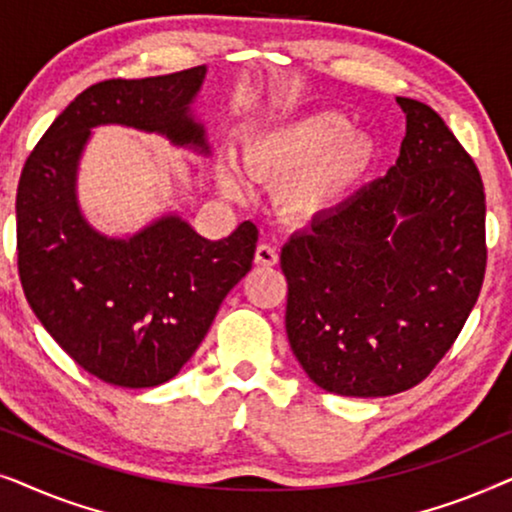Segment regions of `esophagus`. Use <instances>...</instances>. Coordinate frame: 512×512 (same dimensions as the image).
<instances>
[{"instance_id": "obj_1", "label": "esophagus", "mask_w": 512, "mask_h": 512, "mask_svg": "<svg viewBox=\"0 0 512 512\" xmlns=\"http://www.w3.org/2000/svg\"><path fill=\"white\" fill-rule=\"evenodd\" d=\"M254 261H256V265H268V268H270V265H277L279 254H277L275 247H270V244H258Z\"/></svg>"}]
</instances>
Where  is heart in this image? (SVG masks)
Segmentation results:
<instances>
[{"label":"heart","mask_w":512,"mask_h":512,"mask_svg":"<svg viewBox=\"0 0 512 512\" xmlns=\"http://www.w3.org/2000/svg\"><path fill=\"white\" fill-rule=\"evenodd\" d=\"M375 156L368 132L349 128L340 111L321 109L251 139L242 160L254 181L282 184L279 200L293 219L314 221L345 205ZM221 186L228 195L242 193L230 172H223Z\"/></svg>","instance_id":"obj_1"}]
</instances>
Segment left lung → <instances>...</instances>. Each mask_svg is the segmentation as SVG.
Masks as SVG:
<instances>
[{"label":"left lung","mask_w":512,"mask_h":512,"mask_svg":"<svg viewBox=\"0 0 512 512\" xmlns=\"http://www.w3.org/2000/svg\"><path fill=\"white\" fill-rule=\"evenodd\" d=\"M382 179L284 244L286 335L317 387L377 398L415 387L457 340L485 279V188L424 102Z\"/></svg>","instance_id":"left-lung-1"}]
</instances>
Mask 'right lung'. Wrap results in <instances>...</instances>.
Returning <instances> with one entry per match:
<instances>
[{"mask_svg":"<svg viewBox=\"0 0 512 512\" xmlns=\"http://www.w3.org/2000/svg\"><path fill=\"white\" fill-rule=\"evenodd\" d=\"M205 74L200 65L95 83L55 118L20 174L18 272L27 303L83 370L116 387L172 380L254 261L251 221L212 242L170 212L114 237L90 226L76 195L79 160L100 125L151 132L209 156L205 125L191 111Z\"/></svg>","mask_w":512,"mask_h":512,"instance_id":"right-lung-1","label":"right lung"}]
</instances>
